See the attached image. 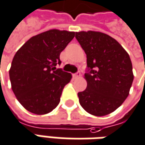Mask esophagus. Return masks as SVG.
Returning a JSON list of instances; mask_svg holds the SVG:
<instances>
[{
    "label": "esophagus",
    "mask_w": 145,
    "mask_h": 145,
    "mask_svg": "<svg viewBox=\"0 0 145 145\" xmlns=\"http://www.w3.org/2000/svg\"><path fill=\"white\" fill-rule=\"evenodd\" d=\"M80 76H81V73L78 72L73 74V78H79Z\"/></svg>",
    "instance_id": "34e87169"
}]
</instances>
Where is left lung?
I'll return each mask as SVG.
<instances>
[{
	"instance_id": "left-lung-1",
	"label": "left lung",
	"mask_w": 145,
	"mask_h": 145,
	"mask_svg": "<svg viewBox=\"0 0 145 145\" xmlns=\"http://www.w3.org/2000/svg\"><path fill=\"white\" fill-rule=\"evenodd\" d=\"M87 57V88L78 93L79 103L95 116H104L120 107L133 81L129 54L118 41L98 31L76 32Z\"/></svg>"
}]
</instances>
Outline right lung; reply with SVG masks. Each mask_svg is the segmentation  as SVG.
I'll list each match as a JSON object with an SVG mask.
<instances>
[{
    "label": "right lung",
    "instance_id": "right-lung-1",
    "mask_svg": "<svg viewBox=\"0 0 145 145\" xmlns=\"http://www.w3.org/2000/svg\"><path fill=\"white\" fill-rule=\"evenodd\" d=\"M75 32L56 29L35 35L16 52L9 70L12 89L20 104L36 115H45L60 101L70 73L56 69L59 55Z\"/></svg>",
    "mask_w": 145,
    "mask_h": 145
}]
</instances>
